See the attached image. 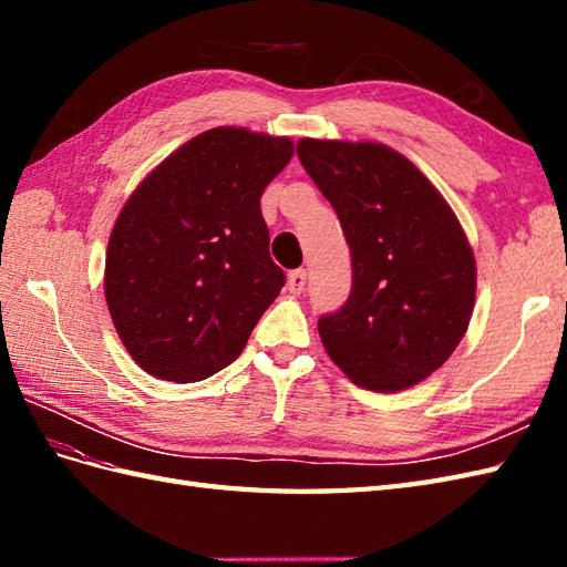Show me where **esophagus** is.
Wrapping results in <instances>:
<instances>
[{"label":"esophagus","mask_w":567,"mask_h":567,"mask_svg":"<svg viewBox=\"0 0 567 567\" xmlns=\"http://www.w3.org/2000/svg\"><path fill=\"white\" fill-rule=\"evenodd\" d=\"M305 285H307V270L305 268L292 270L290 275H287V290H290L292 295H302Z\"/></svg>","instance_id":"1"}]
</instances>
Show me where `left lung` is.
<instances>
[{
  "mask_svg": "<svg viewBox=\"0 0 567 567\" xmlns=\"http://www.w3.org/2000/svg\"><path fill=\"white\" fill-rule=\"evenodd\" d=\"M297 155L351 248L353 290L319 319L323 348L358 388H414L451 358L473 317L477 270L461 221L382 143L302 138Z\"/></svg>",
  "mask_w": 567,
  "mask_h": 567,
  "instance_id": "8db88e82",
  "label": "left lung"
}]
</instances>
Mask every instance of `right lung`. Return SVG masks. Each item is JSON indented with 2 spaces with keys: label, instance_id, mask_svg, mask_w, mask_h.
<instances>
[{
  "label": "right lung",
  "instance_id": "1",
  "mask_svg": "<svg viewBox=\"0 0 567 567\" xmlns=\"http://www.w3.org/2000/svg\"><path fill=\"white\" fill-rule=\"evenodd\" d=\"M292 153L285 136L209 128L126 199L106 246L104 297L148 375L207 380L246 348L285 285L260 195Z\"/></svg>",
  "mask_w": 567,
  "mask_h": 567
}]
</instances>
